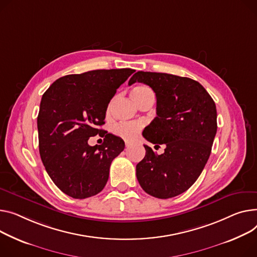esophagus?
<instances>
[{
  "mask_svg": "<svg viewBox=\"0 0 257 257\" xmlns=\"http://www.w3.org/2000/svg\"><path fill=\"white\" fill-rule=\"evenodd\" d=\"M125 146H126V148H129L131 146V143L128 141H125Z\"/></svg>",
  "mask_w": 257,
  "mask_h": 257,
  "instance_id": "obj_1",
  "label": "esophagus"
}]
</instances>
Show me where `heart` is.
<instances>
[{
    "label": "heart",
    "instance_id": "obj_1",
    "mask_svg": "<svg viewBox=\"0 0 257 257\" xmlns=\"http://www.w3.org/2000/svg\"><path fill=\"white\" fill-rule=\"evenodd\" d=\"M153 93L151 88L145 84H140L134 87L131 91V96L135 102L140 101L143 97ZM143 124L136 123V122H129V123H119L113 127V133L117 136L125 140H132L134 139L140 130L142 129Z\"/></svg>",
    "mask_w": 257,
    "mask_h": 257
}]
</instances>
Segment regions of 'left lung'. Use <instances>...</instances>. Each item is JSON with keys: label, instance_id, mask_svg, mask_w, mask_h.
I'll use <instances>...</instances> for the list:
<instances>
[{"label": "left lung", "instance_id": "1", "mask_svg": "<svg viewBox=\"0 0 257 257\" xmlns=\"http://www.w3.org/2000/svg\"><path fill=\"white\" fill-rule=\"evenodd\" d=\"M136 81L150 85L157 98V116L145 128L144 138L166 146L161 155L145 146L136 177L148 194L175 197L195 183L210 157L217 132L215 102L198 81L188 77L139 71L129 84Z\"/></svg>", "mask_w": 257, "mask_h": 257}]
</instances>
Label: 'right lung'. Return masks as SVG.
<instances>
[{
    "label": "right lung",
    "instance_id": "right-lung-1",
    "mask_svg": "<svg viewBox=\"0 0 257 257\" xmlns=\"http://www.w3.org/2000/svg\"><path fill=\"white\" fill-rule=\"evenodd\" d=\"M133 72L123 68L66 75L43 94L37 117L40 157L50 179L68 196L88 198L105 187L110 164L125 144L110 133L98 149L88 141L103 132L99 127L109 101Z\"/></svg>",
    "mask_w": 257,
    "mask_h": 257
}]
</instances>
